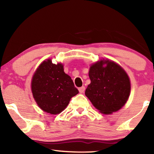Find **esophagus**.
<instances>
[{
  "mask_svg": "<svg viewBox=\"0 0 154 154\" xmlns=\"http://www.w3.org/2000/svg\"><path fill=\"white\" fill-rule=\"evenodd\" d=\"M85 90V88L84 86H82V87H81V88H79V91L80 93H83V92H84Z\"/></svg>",
  "mask_w": 154,
  "mask_h": 154,
  "instance_id": "obj_1",
  "label": "esophagus"
}]
</instances>
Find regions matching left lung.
Here are the masks:
<instances>
[{"mask_svg": "<svg viewBox=\"0 0 154 154\" xmlns=\"http://www.w3.org/2000/svg\"><path fill=\"white\" fill-rule=\"evenodd\" d=\"M89 77L91 83L85 94L100 113L111 114L126 104L130 82L126 72L118 64L109 60L98 61L91 66Z\"/></svg>", "mask_w": 154, "mask_h": 154, "instance_id": "8db88e82", "label": "left lung"}]
</instances>
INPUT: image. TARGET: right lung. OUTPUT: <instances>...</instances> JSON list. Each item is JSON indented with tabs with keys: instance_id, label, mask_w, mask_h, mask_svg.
<instances>
[{
	"instance_id": "obj_1",
	"label": "right lung",
	"mask_w": 154,
	"mask_h": 154,
	"mask_svg": "<svg viewBox=\"0 0 154 154\" xmlns=\"http://www.w3.org/2000/svg\"><path fill=\"white\" fill-rule=\"evenodd\" d=\"M31 88L38 106L53 115L61 113L71 98L79 93L71 77L64 72L63 65L53 64L49 59L36 71Z\"/></svg>"
}]
</instances>
